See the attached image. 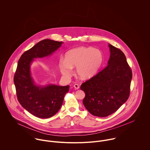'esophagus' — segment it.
Listing matches in <instances>:
<instances>
[{
    "label": "esophagus",
    "instance_id": "obj_1",
    "mask_svg": "<svg viewBox=\"0 0 150 150\" xmlns=\"http://www.w3.org/2000/svg\"><path fill=\"white\" fill-rule=\"evenodd\" d=\"M73 86H74V88L76 89H78L80 88V86H79L77 84H75Z\"/></svg>",
    "mask_w": 150,
    "mask_h": 150
}]
</instances>
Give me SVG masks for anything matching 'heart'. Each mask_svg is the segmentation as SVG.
Here are the masks:
<instances>
[{
	"mask_svg": "<svg viewBox=\"0 0 150 150\" xmlns=\"http://www.w3.org/2000/svg\"><path fill=\"white\" fill-rule=\"evenodd\" d=\"M103 61L101 51L92 47H80L66 52L65 59H61L59 65L61 73L69 78L76 67L77 76L81 79H88L98 71Z\"/></svg>",
	"mask_w": 150,
	"mask_h": 150,
	"instance_id": "heart-1",
	"label": "heart"
}]
</instances>
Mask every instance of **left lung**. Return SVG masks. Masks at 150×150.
<instances>
[{"mask_svg": "<svg viewBox=\"0 0 150 150\" xmlns=\"http://www.w3.org/2000/svg\"><path fill=\"white\" fill-rule=\"evenodd\" d=\"M110 51L107 66L96 76L83 83V100L92 115L105 117L115 112L128 100L132 78L131 69L123 52L108 44Z\"/></svg>", "mask_w": 150, "mask_h": 150, "instance_id": "1", "label": "left lung"}]
</instances>
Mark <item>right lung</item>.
<instances>
[{"label": "right lung", "mask_w": 150, "mask_h": 150, "mask_svg": "<svg viewBox=\"0 0 150 150\" xmlns=\"http://www.w3.org/2000/svg\"><path fill=\"white\" fill-rule=\"evenodd\" d=\"M62 44V42L43 40L25 51L18 62L14 77L17 99L26 110L40 118H50L59 111L69 86H38L32 76L30 66L34 59L52 55Z\"/></svg>", "instance_id": "1"}]
</instances>
